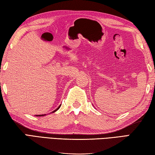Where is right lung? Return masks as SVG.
Listing matches in <instances>:
<instances>
[{
    "label": "right lung",
    "mask_w": 155,
    "mask_h": 155,
    "mask_svg": "<svg viewBox=\"0 0 155 155\" xmlns=\"http://www.w3.org/2000/svg\"><path fill=\"white\" fill-rule=\"evenodd\" d=\"M61 105H59V106H58V108H56V109L55 110H54V111H53V112H52V113H54V112H56V111L57 110H58V109H59V108L60 107H61ZM45 114H41V115H36V116H45Z\"/></svg>",
    "instance_id": "1"
}]
</instances>
